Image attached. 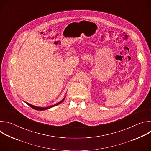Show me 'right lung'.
<instances>
[{
  "mask_svg": "<svg viewBox=\"0 0 151 151\" xmlns=\"http://www.w3.org/2000/svg\"><path fill=\"white\" fill-rule=\"evenodd\" d=\"M64 99L65 98H64L61 101H60V102H58V103H57V104H54V105H53V106H50V107H37V106H33V105H32V104H29V103H26L29 106H30L31 107H32L33 109H35V110H37V111H44V110H46V109H50V108H51V107H54V106H57V105H58V104H60L64 100Z\"/></svg>",
  "mask_w": 151,
  "mask_h": 151,
  "instance_id": "add662e5",
  "label": "right lung"
}]
</instances>
